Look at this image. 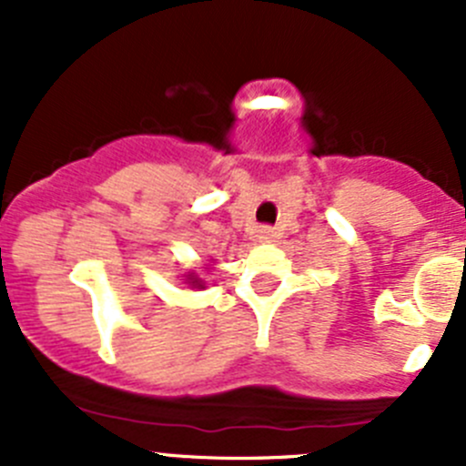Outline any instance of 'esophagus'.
<instances>
[{
	"label": "esophagus",
	"mask_w": 466,
	"mask_h": 466,
	"mask_svg": "<svg viewBox=\"0 0 466 466\" xmlns=\"http://www.w3.org/2000/svg\"><path fill=\"white\" fill-rule=\"evenodd\" d=\"M275 238H278V233H275V228H270V226H261V228H258V240L270 242L275 240Z\"/></svg>",
	"instance_id": "34e87169"
}]
</instances>
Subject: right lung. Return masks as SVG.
<instances>
[{
    "label": "right lung",
    "mask_w": 466,
    "mask_h": 466,
    "mask_svg": "<svg viewBox=\"0 0 466 466\" xmlns=\"http://www.w3.org/2000/svg\"><path fill=\"white\" fill-rule=\"evenodd\" d=\"M191 279H193V275H191ZM193 284H198V287H203V284L198 282V279H193Z\"/></svg>",
    "instance_id": "right-lung-1"
}]
</instances>
